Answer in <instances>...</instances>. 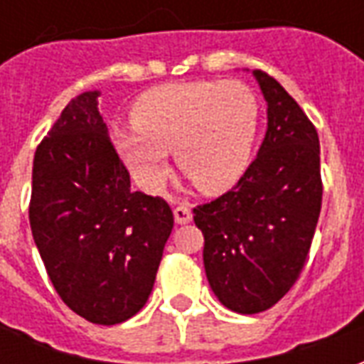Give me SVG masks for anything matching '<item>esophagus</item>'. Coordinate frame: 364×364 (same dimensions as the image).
I'll return each mask as SVG.
<instances>
[{
	"mask_svg": "<svg viewBox=\"0 0 364 364\" xmlns=\"http://www.w3.org/2000/svg\"><path fill=\"white\" fill-rule=\"evenodd\" d=\"M173 214L177 224H189V222L193 220V213H191L189 203H179V205L173 208Z\"/></svg>",
	"mask_w": 364,
	"mask_h": 364,
	"instance_id": "34e87169",
	"label": "esophagus"
}]
</instances>
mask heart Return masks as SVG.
<instances>
[{
  "mask_svg": "<svg viewBox=\"0 0 364 364\" xmlns=\"http://www.w3.org/2000/svg\"><path fill=\"white\" fill-rule=\"evenodd\" d=\"M132 124L112 132L114 148L146 189L166 181L167 151L205 193L230 189L252 159L259 128V101L250 85L226 82L171 83L144 93Z\"/></svg>",
  "mask_w": 364,
  "mask_h": 364,
  "instance_id": "1",
  "label": "heart"
}]
</instances>
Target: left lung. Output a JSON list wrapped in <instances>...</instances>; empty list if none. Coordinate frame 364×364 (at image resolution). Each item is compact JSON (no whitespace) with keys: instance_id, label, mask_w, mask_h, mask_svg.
<instances>
[{"instance_id":"left-lung-1","label":"left lung","mask_w":364,"mask_h":364,"mask_svg":"<svg viewBox=\"0 0 364 364\" xmlns=\"http://www.w3.org/2000/svg\"><path fill=\"white\" fill-rule=\"evenodd\" d=\"M267 101V134L240 181L193 208L205 236L206 279L222 304L257 314L296 282L320 218V140L281 83L255 70Z\"/></svg>"}]
</instances>
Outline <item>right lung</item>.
<instances>
[{
    "instance_id": "right-lung-1",
    "label": "right lung",
    "mask_w": 364,
    "mask_h": 364,
    "mask_svg": "<svg viewBox=\"0 0 364 364\" xmlns=\"http://www.w3.org/2000/svg\"><path fill=\"white\" fill-rule=\"evenodd\" d=\"M97 95L72 99L38 144L28 222L64 304L91 323L114 326L150 296L173 213L161 197L130 189Z\"/></svg>"
}]
</instances>
